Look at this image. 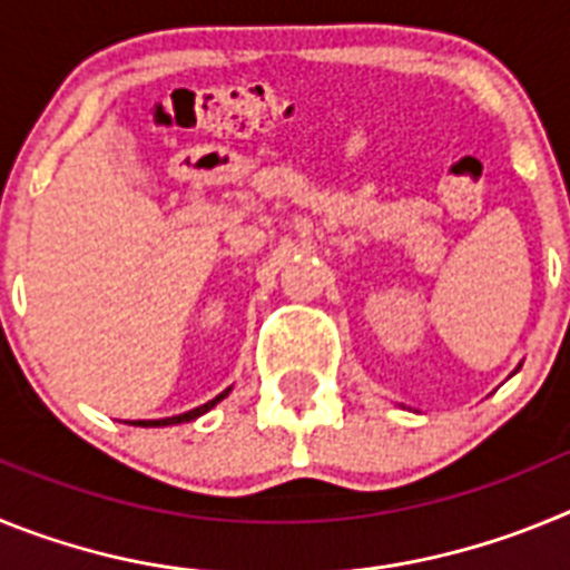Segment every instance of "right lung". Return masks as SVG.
I'll list each match as a JSON object with an SVG mask.
<instances>
[{
	"mask_svg": "<svg viewBox=\"0 0 570 570\" xmlns=\"http://www.w3.org/2000/svg\"><path fill=\"white\" fill-rule=\"evenodd\" d=\"M228 394H230V387H228V391H223V394H219V396H214V400H210V402H205V405L194 407V411H185V414H179V416H168V420H139V422H128V425H142V428H163V425H179V422H190V420H196V416L208 414L210 407H214L216 402H223L225 396H228Z\"/></svg>",
	"mask_w": 570,
	"mask_h": 570,
	"instance_id": "add662e5",
	"label": "right lung"
}]
</instances>
